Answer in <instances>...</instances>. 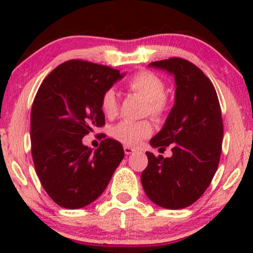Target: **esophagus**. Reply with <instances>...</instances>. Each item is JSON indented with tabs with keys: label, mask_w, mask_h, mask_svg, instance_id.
<instances>
[{
	"label": "esophagus",
	"mask_w": 253,
	"mask_h": 253,
	"mask_svg": "<svg viewBox=\"0 0 253 253\" xmlns=\"http://www.w3.org/2000/svg\"><path fill=\"white\" fill-rule=\"evenodd\" d=\"M124 151H125V153L128 156V155H130V153L134 152L135 149H133V147H129V146H124Z\"/></svg>",
	"instance_id": "esophagus-1"
}]
</instances>
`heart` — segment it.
Listing matches in <instances>:
<instances>
[{
  "mask_svg": "<svg viewBox=\"0 0 253 253\" xmlns=\"http://www.w3.org/2000/svg\"><path fill=\"white\" fill-rule=\"evenodd\" d=\"M129 91L140 95L147 100L146 113L152 117L159 118L164 115L168 108V100L165 97V82L158 75L151 71H140L132 76L127 82ZM101 109L107 118L113 119L118 115L119 100L117 92L108 89L103 92L101 98ZM153 127L150 121H124L113 128L112 135L115 140L127 146H136L141 140L151 135Z\"/></svg>",
  "mask_w": 253,
  "mask_h": 253,
  "instance_id": "1",
  "label": "heart"
}]
</instances>
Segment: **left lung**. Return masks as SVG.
<instances>
[{
	"label": "left lung",
	"mask_w": 253,
	"mask_h": 253,
	"mask_svg": "<svg viewBox=\"0 0 253 253\" xmlns=\"http://www.w3.org/2000/svg\"><path fill=\"white\" fill-rule=\"evenodd\" d=\"M150 65L175 76V106L151 139L153 147L165 150L171 145L172 156L146 152L149 164L141 172V184L156 205L181 210L197 201L215 175L223 136L221 108L211 80L195 64L173 57Z\"/></svg>",
	"instance_id": "left-lung-1"
}]
</instances>
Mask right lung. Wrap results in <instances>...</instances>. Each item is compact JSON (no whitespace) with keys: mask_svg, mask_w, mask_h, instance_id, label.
<instances>
[{"mask_svg":"<svg viewBox=\"0 0 253 253\" xmlns=\"http://www.w3.org/2000/svg\"><path fill=\"white\" fill-rule=\"evenodd\" d=\"M124 75L117 69L81 59L58 65L42 81L31 113L34 168L47 195L68 210L97 199L124 158L123 145L104 138L98 149L83 136L104 126L101 98Z\"/></svg>","mask_w":253,"mask_h":253,"instance_id":"1","label":"right lung"}]
</instances>
